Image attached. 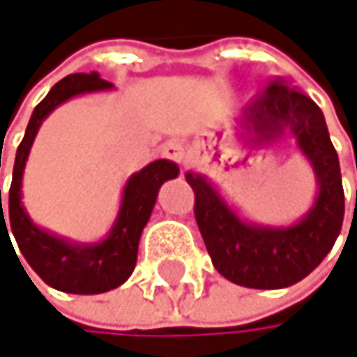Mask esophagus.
<instances>
[{
	"label": "esophagus",
	"mask_w": 357,
	"mask_h": 357,
	"mask_svg": "<svg viewBox=\"0 0 357 357\" xmlns=\"http://www.w3.org/2000/svg\"><path fill=\"white\" fill-rule=\"evenodd\" d=\"M162 154L169 160L177 162V165H184V160H186V146L180 139H171V142H167L162 146Z\"/></svg>",
	"instance_id": "34e87169"
}]
</instances>
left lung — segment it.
Here are the masks:
<instances>
[{
	"instance_id": "8db88e82",
	"label": "left lung",
	"mask_w": 357,
	"mask_h": 357,
	"mask_svg": "<svg viewBox=\"0 0 357 357\" xmlns=\"http://www.w3.org/2000/svg\"><path fill=\"white\" fill-rule=\"evenodd\" d=\"M248 118L262 137L292 133L313 165L319 192L311 213L290 228L245 224L199 175L186 173L195 218L220 275L243 288L277 290L305 279L333 250L345 215L337 150L321 109L284 82H271L250 105Z\"/></svg>"
}]
</instances>
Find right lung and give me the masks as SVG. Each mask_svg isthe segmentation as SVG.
Wrapping results in <instances>:
<instances>
[{
    "mask_svg": "<svg viewBox=\"0 0 357 357\" xmlns=\"http://www.w3.org/2000/svg\"><path fill=\"white\" fill-rule=\"evenodd\" d=\"M109 86L112 84L99 78V73L95 71L71 73L61 82H56L52 91L33 109V116L27 124V131H24V137L16 150L12 186H10V197H8L10 226H6L0 190V233L1 228H3V233H8V228H10V233L14 235L18 243V250L22 252L24 260L29 262V266L42 277V282L54 290L69 292V294H101V292L118 288L131 277L135 262H137L139 237L156 203L158 188L162 186V182L173 180V177L180 173L175 162H169L165 158L154 160L146 169L135 173L124 186L120 213L109 237L89 248H78L63 239H56L50 233H44L42 228H38L29 220V215L24 213L20 205V182H22L24 160L29 156V148L33 144V137L40 129L42 120L59 103L67 101L73 95L103 91Z\"/></svg>",
    "mask_w": 357,
    "mask_h": 357,
    "instance_id": "add662e5",
    "label": "right lung"
}]
</instances>
